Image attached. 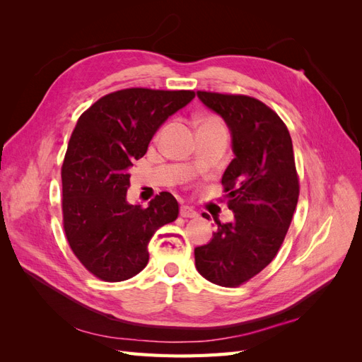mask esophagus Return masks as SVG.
Returning <instances> with one entry per match:
<instances>
[{
	"label": "esophagus",
	"mask_w": 362,
	"mask_h": 362,
	"mask_svg": "<svg viewBox=\"0 0 362 362\" xmlns=\"http://www.w3.org/2000/svg\"><path fill=\"white\" fill-rule=\"evenodd\" d=\"M180 214H181V217H189V218L198 216V213H196L193 208L189 206V205H182L181 210H180Z\"/></svg>",
	"instance_id": "esophagus-1"
}]
</instances>
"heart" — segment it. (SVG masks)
<instances>
[{"label": "heart", "mask_w": 362, "mask_h": 362, "mask_svg": "<svg viewBox=\"0 0 362 362\" xmlns=\"http://www.w3.org/2000/svg\"><path fill=\"white\" fill-rule=\"evenodd\" d=\"M198 124H199V129H201V128H225L223 124H222V120L218 119L217 116H214V115L202 116V117L198 120Z\"/></svg>", "instance_id": "heart-1"}]
</instances>
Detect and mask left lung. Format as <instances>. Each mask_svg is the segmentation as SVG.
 Here are the masks:
<instances>
[{
  "mask_svg": "<svg viewBox=\"0 0 362 362\" xmlns=\"http://www.w3.org/2000/svg\"><path fill=\"white\" fill-rule=\"evenodd\" d=\"M198 96L225 119L235 157L222 177L234 221H216L217 233L194 249V262L206 281L238 287L270 264L287 235L299 198L293 144L278 113L257 98L205 90Z\"/></svg>",
  "mask_w": 362,
  "mask_h": 362,
  "instance_id": "8db88e82",
  "label": "left lung"
}]
</instances>
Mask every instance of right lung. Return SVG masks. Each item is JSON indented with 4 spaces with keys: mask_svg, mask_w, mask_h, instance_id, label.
<instances>
[{
    "mask_svg": "<svg viewBox=\"0 0 362 362\" xmlns=\"http://www.w3.org/2000/svg\"><path fill=\"white\" fill-rule=\"evenodd\" d=\"M193 98V90L131 87L100 98L76 122L62 166L63 228L74 255L98 279L136 276L148 264L152 235L177 221L180 205L169 192L148 208L127 202L128 170L164 120Z\"/></svg>",
    "mask_w": 362,
    "mask_h": 362,
    "instance_id": "add662e5",
    "label": "right lung"
}]
</instances>
